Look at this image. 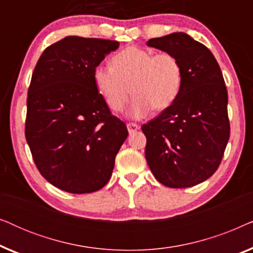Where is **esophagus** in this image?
I'll list each match as a JSON object with an SVG mask.
<instances>
[{
    "mask_svg": "<svg viewBox=\"0 0 253 253\" xmlns=\"http://www.w3.org/2000/svg\"><path fill=\"white\" fill-rule=\"evenodd\" d=\"M126 129H127V131H129V133H133V132H136L137 130H139V126H138V124H134V123H127Z\"/></svg>",
    "mask_w": 253,
    "mask_h": 253,
    "instance_id": "1",
    "label": "esophagus"
}]
</instances>
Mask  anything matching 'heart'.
I'll list each match as a JSON object with an SVG mask.
<instances>
[{
  "instance_id": "1",
  "label": "heart",
  "mask_w": 253,
  "mask_h": 253,
  "mask_svg": "<svg viewBox=\"0 0 253 253\" xmlns=\"http://www.w3.org/2000/svg\"><path fill=\"white\" fill-rule=\"evenodd\" d=\"M93 81L114 112L124 108L131 88L134 95L126 115L140 120L153 108L164 110L175 102L182 88L183 70L178 58L170 53L127 47L114 55L112 67L98 65Z\"/></svg>"
}]
</instances>
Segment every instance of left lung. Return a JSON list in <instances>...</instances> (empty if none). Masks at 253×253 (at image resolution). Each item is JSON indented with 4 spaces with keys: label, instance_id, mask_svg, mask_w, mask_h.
Listing matches in <instances>:
<instances>
[{
    "label": "left lung",
    "instance_id": "8db88e82",
    "mask_svg": "<svg viewBox=\"0 0 253 253\" xmlns=\"http://www.w3.org/2000/svg\"><path fill=\"white\" fill-rule=\"evenodd\" d=\"M147 46L178 58L183 83L175 102L141 126L146 161L168 188L197 185L215 172L229 139L222 72L209 48L186 33L153 38Z\"/></svg>",
    "mask_w": 253,
    "mask_h": 253
}]
</instances>
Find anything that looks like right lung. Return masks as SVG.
Returning a JSON list of instances; mask_svg holds the SVG:
<instances>
[{
    "label": "right lung",
    "instance_id": "add662e5",
    "mask_svg": "<svg viewBox=\"0 0 253 253\" xmlns=\"http://www.w3.org/2000/svg\"><path fill=\"white\" fill-rule=\"evenodd\" d=\"M117 41L69 36L47 47L27 94L25 136L50 184L70 193L98 191L112 176L127 137L93 81V70Z\"/></svg>",
    "mask_w": 253,
    "mask_h": 253
}]
</instances>
